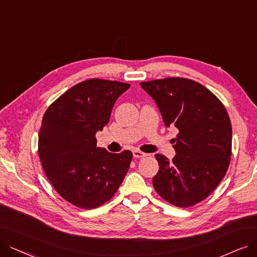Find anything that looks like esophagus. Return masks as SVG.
<instances>
[{
	"mask_svg": "<svg viewBox=\"0 0 257 257\" xmlns=\"http://www.w3.org/2000/svg\"><path fill=\"white\" fill-rule=\"evenodd\" d=\"M133 156H134L135 158H143V157H147L148 154L140 152L138 150H134V151H133Z\"/></svg>",
	"mask_w": 257,
	"mask_h": 257,
	"instance_id": "34e87169",
	"label": "esophagus"
}]
</instances>
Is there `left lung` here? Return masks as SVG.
Masks as SVG:
<instances>
[{
	"mask_svg": "<svg viewBox=\"0 0 257 257\" xmlns=\"http://www.w3.org/2000/svg\"><path fill=\"white\" fill-rule=\"evenodd\" d=\"M140 85L155 100L166 126L179 131L173 139L174 158L155 155L159 171L153 178L154 189L174 206L192 207L206 199L228 171L232 150L228 112L208 88L190 79L166 78Z\"/></svg>",
	"mask_w": 257,
	"mask_h": 257,
	"instance_id": "8db88e82",
	"label": "left lung"
}]
</instances>
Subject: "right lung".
<instances>
[{
  "mask_svg": "<svg viewBox=\"0 0 257 257\" xmlns=\"http://www.w3.org/2000/svg\"><path fill=\"white\" fill-rule=\"evenodd\" d=\"M131 85L90 79L76 84L45 111L39 156L61 197L82 209L109 200L124 179L131 151L112 154L97 147L96 133L107 124L116 100Z\"/></svg>",
  "mask_w": 257,
  "mask_h": 257,
  "instance_id": "1",
  "label": "right lung"
}]
</instances>
